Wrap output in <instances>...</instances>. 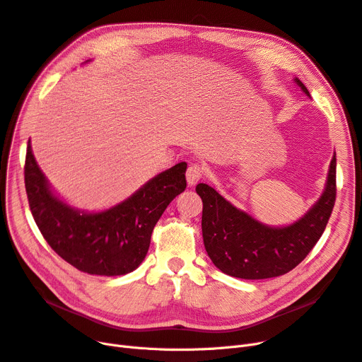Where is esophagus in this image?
I'll list each match as a JSON object with an SVG mask.
<instances>
[{
	"instance_id": "obj_1",
	"label": "esophagus",
	"mask_w": 362,
	"mask_h": 362,
	"mask_svg": "<svg viewBox=\"0 0 362 362\" xmlns=\"http://www.w3.org/2000/svg\"><path fill=\"white\" fill-rule=\"evenodd\" d=\"M204 176V167L198 163L190 164L187 167V172H186V180L189 186H195Z\"/></svg>"
}]
</instances>
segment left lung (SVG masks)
Here are the masks:
<instances>
[{
	"label": "left lung",
	"instance_id": "left-lung-1",
	"mask_svg": "<svg viewBox=\"0 0 362 362\" xmlns=\"http://www.w3.org/2000/svg\"><path fill=\"white\" fill-rule=\"evenodd\" d=\"M310 95L307 87L294 78ZM202 208V237L208 256L221 272L242 279H267L294 269L322 237L336 201V154L320 199L300 220L269 227L235 208L206 183L197 186Z\"/></svg>",
	"mask_w": 362,
	"mask_h": 362
}]
</instances>
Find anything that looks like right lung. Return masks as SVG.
I'll return each instance as SVG.
<instances>
[{
  "instance_id": "obj_1",
  "label": "right lung",
  "mask_w": 362,
  "mask_h": 362,
  "mask_svg": "<svg viewBox=\"0 0 362 362\" xmlns=\"http://www.w3.org/2000/svg\"><path fill=\"white\" fill-rule=\"evenodd\" d=\"M186 167L182 161L167 168L106 211L84 212L54 194L29 139L24 185L33 218L55 253L81 272L117 276L135 271L142 263L160 216L186 189Z\"/></svg>"
}]
</instances>
